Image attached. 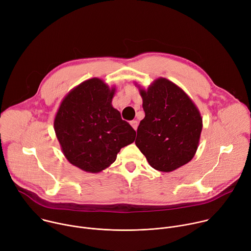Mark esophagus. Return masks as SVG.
I'll use <instances>...</instances> for the list:
<instances>
[{
  "label": "esophagus",
  "mask_w": 251,
  "mask_h": 251,
  "mask_svg": "<svg viewBox=\"0 0 251 251\" xmlns=\"http://www.w3.org/2000/svg\"><path fill=\"white\" fill-rule=\"evenodd\" d=\"M130 124H131V126H132L135 130H137V127H138V121L133 120V121H131V122H130Z\"/></svg>",
  "instance_id": "esophagus-1"
}]
</instances>
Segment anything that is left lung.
<instances>
[{
  "instance_id": "1",
  "label": "left lung",
  "mask_w": 251,
  "mask_h": 251,
  "mask_svg": "<svg viewBox=\"0 0 251 251\" xmlns=\"http://www.w3.org/2000/svg\"><path fill=\"white\" fill-rule=\"evenodd\" d=\"M137 86L145 117L137 129L136 146L160 172L169 173L188 164L198 150L202 129L198 107L167 78H157L147 89Z\"/></svg>"
}]
</instances>
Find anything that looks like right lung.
Masks as SVG:
<instances>
[{
	"mask_svg": "<svg viewBox=\"0 0 251 251\" xmlns=\"http://www.w3.org/2000/svg\"><path fill=\"white\" fill-rule=\"evenodd\" d=\"M116 88L94 77L71 89L62 99L53 127L67 161L87 173H99L115 162L136 131L112 106Z\"/></svg>",
	"mask_w": 251,
	"mask_h": 251,
	"instance_id": "add662e5",
	"label": "right lung"
}]
</instances>
